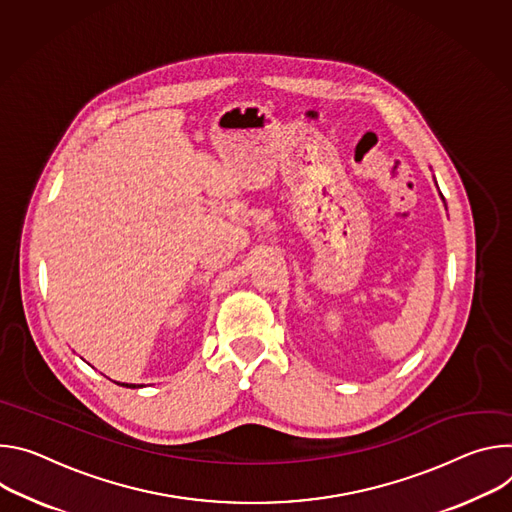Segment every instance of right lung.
Here are the masks:
<instances>
[{"instance_id":"1","label":"right lung","mask_w":512,"mask_h":512,"mask_svg":"<svg viewBox=\"0 0 512 512\" xmlns=\"http://www.w3.org/2000/svg\"><path fill=\"white\" fill-rule=\"evenodd\" d=\"M124 386H128V388H136V386H134V384H124Z\"/></svg>"}]
</instances>
